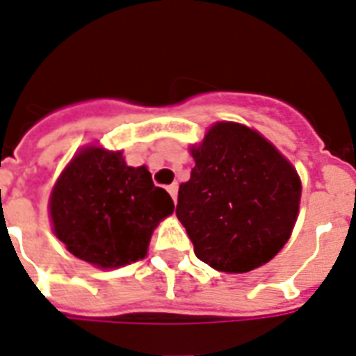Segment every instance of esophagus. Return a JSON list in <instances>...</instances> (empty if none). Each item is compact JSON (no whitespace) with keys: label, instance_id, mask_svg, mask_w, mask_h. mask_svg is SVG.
<instances>
[{"label":"esophagus","instance_id":"obj_1","mask_svg":"<svg viewBox=\"0 0 356 356\" xmlns=\"http://www.w3.org/2000/svg\"><path fill=\"white\" fill-rule=\"evenodd\" d=\"M166 190H168V193H170V195H172V199H173V203H175V201H177V192H179L177 183L170 184V186L166 188Z\"/></svg>","mask_w":356,"mask_h":356}]
</instances>
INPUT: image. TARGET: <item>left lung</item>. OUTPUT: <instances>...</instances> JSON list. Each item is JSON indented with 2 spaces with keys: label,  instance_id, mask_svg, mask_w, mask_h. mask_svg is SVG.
I'll use <instances>...</instances> for the list:
<instances>
[{
  "label": "left lung",
  "instance_id": "obj_1",
  "mask_svg": "<svg viewBox=\"0 0 356 356\" xmlns=\"http://www.w3.org/2000/svg\"><path fill=\"white\" fill-rule=\"evenodd\" d=\"M192 157L175 213L195 256L223 273H248L273 259L298 216L296 170L259 133L234 122L212 126Z\"/></svg>",
  "mask_w": 356,
  "mask_h": 356
}]
</instances>
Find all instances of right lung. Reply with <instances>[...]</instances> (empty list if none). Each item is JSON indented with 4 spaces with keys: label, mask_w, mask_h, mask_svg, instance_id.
Wrapping results in <instances>:
<instances>
[{
    "label": "right lung",
    "mask_w": 356,
    "mask_h": 356,
    "mask_svg": "<svg viewBox=\"0 0 356 356\" xmlns=\"http://www.w3.org/2000/svg\"><path fill=\"white\" fill-rule=\"evenodd\" d=\"M49 207L69 252L102 268L143 259L153 228L173 212L172 197L146 166L131 168L122 153L102 148L83 149L69 163Z\"/></svg>",
    "instance_id": "right-lung-1"
}]
</instances>
